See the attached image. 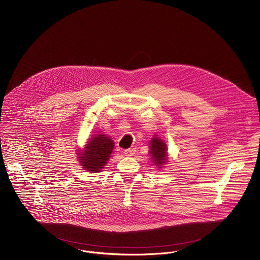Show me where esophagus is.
Here are the masks:
<instances>
[{
	"label": "esophagus",
	"mask_w": 260,
	"mask_h": 260,
	"mask_svg": "<svg viewBox=\"0 0 260 260\" xmlns=\"http://www.w3.org/2000/svg\"><path fill=\"white\" fill-rule=\"evenodd\" d=\"M136 148H129V149H127V150H125L124 151V154L126 155V156H133L135 153H136Z\"/></svg>",
	"instance_id": "1"
}]
</instances>
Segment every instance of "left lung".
Listing matches in <instances>:
<instances>
[{
  "label": "left lung",
  "mask_w": 260,
  "mask_h": 260,
  "mask_svg": "<svg viewBox=\"0 0 260 260\" xmlns=\"http://www.w3.org/2000/svg\"><path fill=\"white\" fill-rule=\"evenodd\" d=\"M150 154L155 165H163L166 162V145L158 138H153L150 142Z\"/></svg>",
  "instance_id": "8db88e82"
}]
</instances>
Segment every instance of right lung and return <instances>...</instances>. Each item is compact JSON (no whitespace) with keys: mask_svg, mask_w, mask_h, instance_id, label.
<instances>
[{"mask_svg":"<svg viewBox=\"0 0 260 260\" xmlns=\"http://www.w3.org/2000/svg\"><path fill=\"white\" fill-rule=\"evenodd\" d=\"M114 142L105 135L91 138L84 152L79 153V160L83 169L97 172L100 171L107 163L112 153Z\"/></svg>","mask_w":260,"mask_h":260,"instance_id":"add662e5","label":"right lung"}]
</instances>
